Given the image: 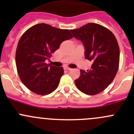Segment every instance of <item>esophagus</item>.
<instances>
[{
    "label": "esophagus",
    "mask_w": 134,
    "mask_h": 134,
    "mask_svg": "<svg viewBox=\"0 0 134 134\" xmlns=\"http://www.w3.org/2000/svg\"><path fill=\"white\" fill-rule=\"evenodd\" d=\"M65 69L68 70V71H71V70L72 69H71V68H69V67H65Z\"/></svg>",
    "instance_id": "esophagus-1"
}]
</instances>
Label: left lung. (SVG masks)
I'll return each instance as SVG.
<instances>
[{
  "label": "left lung",
  "mask_w": 134,
  "mask_h": 134,
  "mask_svg": "<svg viewBox=\"0 0 134 134\" xmlns=\"http://www.w3.org/2000/svg\"><path fill=\"white\" fill-rule=\"evenodd\" d=\"M71 32L83 43L85 58L93 62L91 69L80 70V76L75 80L76 86L89 95L102 92L118 71L120 52L115 37L108 28L96 23L86 24Z\"/></svg>",
  "instance_id": "8db88e82"
}]
</instances>
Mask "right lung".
<instances>
[{"label": "right lung", "mask_w": 134, "mask_h": 134, "mask_svg": "<svg viewBox=\"0 0 134 134\" xmlns=\"http://www.w3.org/2000/svg\"><path fill=\"white\" fill-rule=\"evenodd\" d=\"M73 36L69 30L37 24L23 34L17 44L15 62L21 82L31 91L45 95L58 87L63 67L45 63L61 43Z\"/></svg>", "instance_id": "1"}]
</instances>
